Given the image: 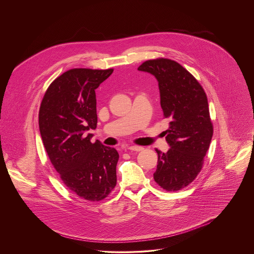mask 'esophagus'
Wrapping results in <instances>:
<instances>
[{
	"mask_svg": "<svg viewBox=\"0 0 254 254\" xmlns=\"http://www.w3.org/2000/svg\"><path fill=\"white\" fill-rule=\"evenodd\" d=\"M127 149L129 150H134V151H141L144 149L143 146H140V145H130L127 147Z\"/></svg>",
	"mask_w": 254,
	"mask_h": 254,
	"instance_id": "34e87169",
	"label": "esophagus"
}]
</instances>
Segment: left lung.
<instances>
[{"label":"left lung","mask_w":254,"mask_h":254,"mask_svg":"<svg viewBox=\"0 0 254 254\" xmlns=\"http://www.w3.org/2000/svg\"><path fill=\"white\" fill-rule=\"evenodd\" d=\"M139 70L158 81L160 105L170 120L165 131L171 148L158 154L154 181L168 191L180 190L200 172L213 135L206 94L198 81L180 64L169 59L143 63Z\"/></svg>","instance_id":"left-lung-1"}]
</instances>
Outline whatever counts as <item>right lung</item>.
Listing matches in <instances>:
<instances>
[{
  "mask_svg": "<svg viewBox=\"0 0 254 254\" xmlns=\"http://www.w3.org/2000/svg\"><path fill=\"white\" fill-rule=\"evenodd\" d=\"M112 68H73L56 78L39 110V128L47 154L63 183L78 196L100 201L116 186L119 154L113 147L92 143L98 123L95 90Z\"/></svg>",
  "mask_w": 254,
  "mask_h": 254,
  "instance_id": "add662e5",
  "label": "right lung"
}]
</instances>
